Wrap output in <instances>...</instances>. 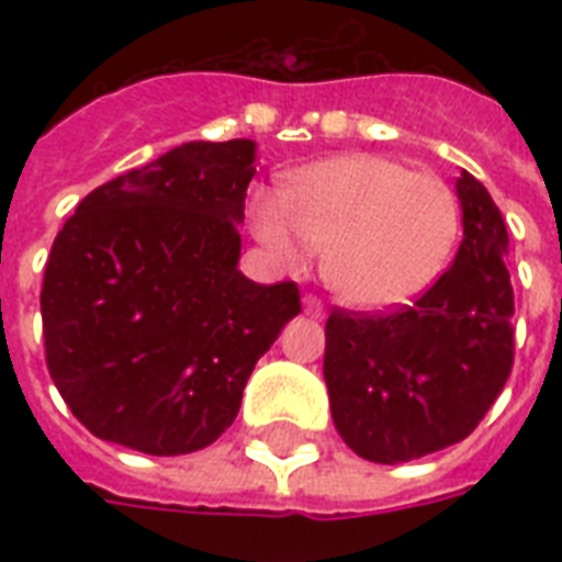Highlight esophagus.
I'll return each mask as SVG.
<instances>
[{
	"label": "esophagus",
	"instance_id": "obj_1",
	"mask_svg": "<svg viewBox=\"0 0 562 562\" xmlns=\"http://www.w3.org/2000/svg\"><path fill=\"white\" fill-rule=\"evenodd\" d=\"M303 312H306L308 317H317V321H321V317L326 315L324 303H321V300H317L315 294H306V297H303Z\"/></svg>",
	"mask_w": 562,
	"mask_h": 562
}]
</instances>
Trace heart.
I'll return each mask as SVG.
<instances>
[{
    "label": "heart",
    "mask_w": 562,
    "mask_h": 562,
    "mask_svg": "<svg viewBox=\"0 0 562 562\" xmlns=\"http://www.w3.org/2000/svg\"><path fill=\"white\" fill-rule=\"evenodd\" d=\"M283 201L250 198L256 238L297 265L303 241L321 250V277L361 312L405 306L440 280L461 236L449 183L382 154H344L294 171Z\"/></svg>",
    "instance_id": "b5f03b06"
}]
</instances>
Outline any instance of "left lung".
<instances>
[{
  "instance_id": "obj_1",
  "label": "left lung",
  "mask_w": 562,
  "mask_h": 562,
  "mask_svg": "<svg viewBox=\"0 0 562 562\" xmlns=\"http://www.w3.org/2000/svg\"><path fill=\"white\" fill-rule=\"evenodd\" d=\"M463 241L452 268L391 315L333 312L324 379L333 423L352 452L405 463L470 437L514 368L507 227L484 183H454Z\"/></svg>"
}]
</instances>
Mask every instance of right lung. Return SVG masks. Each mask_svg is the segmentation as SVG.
Returning <instances> with one entry per match:
<instances>
[{
  "label": "right lung",
  "mask_w": 562,
  "mask_h": 562,
  "mask_svg": "<svg viewBox=\"0 0 562 562\" xmlns=\"http://www.w3.org/2000/svg\"><path fill=\"white\" fill-rule=\"evenodd\" d=\"M254 139L183 143L92 189L57 233L40 312L57 391L92 435L145 454L215 443L294 282L238 271Z\"/></svg>",
  "instance_id": "obj_1"
}]
</instances>
